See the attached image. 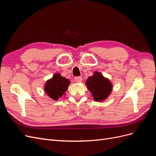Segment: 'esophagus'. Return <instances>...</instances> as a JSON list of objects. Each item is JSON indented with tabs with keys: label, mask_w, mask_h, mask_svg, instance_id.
Wrapping results in <instances>:
<instances>
[{
	"label": "esophagus",
	"mask_w": 156,
	"mask_h": 156,
	"mask_svg": "<svg viewBox=\"0 0 156 156\" xmlns=\"http://www.w3.org/2000/svg\"><path fill=\"white\" fill-rule=\"evenodd\" d=\"M74 79H75V81H76V82H77V83L81 82V81H82V80H83L82 77H81V76H77V77H75Z\"/></svg>",
	"instance_id": "esophagus-1"
}]
</instances>
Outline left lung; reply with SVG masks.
Returning <instances> with one entry per match:
<instances>
[{
    "label": "left lung",
    "instance_id": "1",
    "mask_svg": "<svg viewBox=\"0 0 156 156\" xmlns=\"http://www.w3.org/2000/svg\"><path fill=\"white\" fill-rule=\"evenodd\" d=\"M86 84L92 94L94 100L101 101L106 99L112 90V85L109 80L105 78L99 72H95L93 76L89 77Z\"/></svg>",
    "mask_w": 156,
    "mask_h": 156
}]
</instances>
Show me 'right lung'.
Wrapping results in <instances>:
<instances>
[{"label": "right lung", "instance_id": "right-lung-1", "mask_svg": "<svg viewBox=\"0 0 156 156\" xmlns=\"http://www.w3.org/2000/svg\"><path fill=\"white\" fill-rule=\"evenodd\" d=\"M69 84L68 79L62 77L59 73H56L47 82L45 91L51 98L57 100L67 90Z\"/></svg>", "mask_w": 156, "mask_h": 156}]
</instances>
